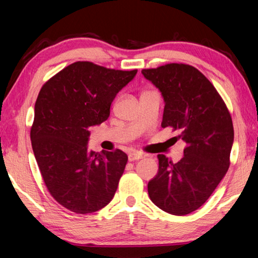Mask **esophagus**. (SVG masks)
I'll return each instance as SVG.
<instances>
[{"mask_svg": "<svg viewBox=\"0 0 258 258\" xmlns=\"http://www.w3.org/2000/svg\"><path fill=\"white\" fill-rule=\"evenodd\" d=\"M143 158V155L140 154V152H131L128 155V160L130 161H135V160H139Z\"/></svg>", "mask_w": 258, "mask_h": 258, "instance_id": "34e87169", "label": "esophagus"}]
</instances>
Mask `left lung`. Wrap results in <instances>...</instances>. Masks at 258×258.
<instances>
[{"mask_svg": "<svg viewBox=\"0 0 258 258\" xmlns=\"http://www.w3.org/2000/svg\"><path fill=\"white\" fill-rule=\"evenodd\" d=\"M141 73L164 98L161 127L171 126L185 143L184 156L176 164L158 155V173L148 183V194L164 212L186 215L207 202L228 172L232 119L221 95L197 68L168 63Z\"/></svg>", "mask_w": 258, "mask_h": 258, "instance_id": "1", "label": "left lung"}]
</instances>
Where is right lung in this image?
Instances as JSON below:
<instances>
[{"mask_svg": "<svg viewBox=\"0 0 258 258\" xmlns=\"http://www.w3.org/2000/svg\"><path fill=\"white\" fill-rule=\"evenodd\" d=\"M137 73L77 61L38 93L30 130L34 156L51 196L69 211L97 212L115 196L127 155L90 150L89 128L108 119L113 99Z\"/></svg>", "mask_w": 258, "mask_h": 258, "instance_id": "right-lung-1", "label": "right lung"}]
</instances>
